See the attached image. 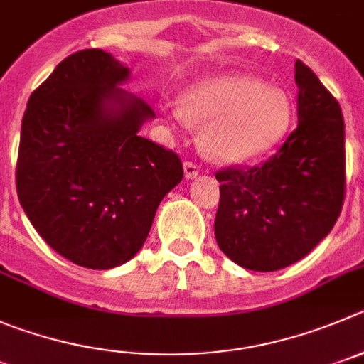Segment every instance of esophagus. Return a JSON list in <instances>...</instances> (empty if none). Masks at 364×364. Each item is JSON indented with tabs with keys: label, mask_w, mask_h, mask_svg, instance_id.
<instances>
[{
	"label": "esophagus",
	"mask_w": 364,
	"mask_h": 364,
	"mask_svg": "<svg viewBox=\"0 0 364 364\" xmlns=\"http://www.w3.org/2000/svg\"><path fill=\"white\" fill-rule=\"evenodd\" d=\"M183 171H185V178L186 179L198 178V174H199L198 165H196V163H192V161H185V163H183Z\"/></svg>",
	"instance_id": "obj_1"
}]
</instances>
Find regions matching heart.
I'll return each instance as SVG.
<instances>
[{
    "label": "heart",
    "instance_id": "1",
    "mask_svg": "<svg viewBox=\"0 0 364 364\" xmlns=\"http://www.w3.org/2000/svg\"><path fill=\"white\" fill-rule=\"evenodd\" d=\"M172 120L203 125L201 149L219 163L262 158L285 138L293 120L287 91L251 75L226 73L196 80L183 90Z\"/></svg>",
    "mask_w": 364,
    "mask_h": 364
}]
</instances>
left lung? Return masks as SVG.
<instances>
[{"mask_svg": "<svg viewBox=\"0 0 364 364\" xmlns=\"http://www.w3.org/2000/svg\"><path fill=\"white\" fill-rule=\"evenodd\" d=\"M298 127L266 163L224 168L215 239L230 260L278 271L334 228L345 199V122L338 100L301 60L294 64Z\"/></svg>", "mask_w": 364, "mask_h": 364, "instance_id": "8db88e82", "label": "left lung"}]
</instances>
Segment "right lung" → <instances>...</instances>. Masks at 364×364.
I'll return each instance as SVG.
<instances>
[{"label": "right lung", "mask_w": 364, "mask_h": 364, "mask_svg": "<svg viewBox=\"0 0 364 364\" xmlns=\"http://www.w3.org/2000/svg\"><path fill=\"white\" fill-rule=\"evenodd\" d=\"M129 77L104 50L77 52L30 95L23 117L19 203L50 247L90 269L131 260L183 179L178 154L138 134L156 113L120 87Z\"/></svg>", "instance_id": "right-lung-1"}]
</instances>
